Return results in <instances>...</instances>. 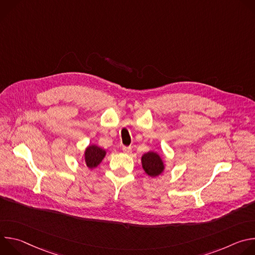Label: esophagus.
Returning a JSON list of instances; mask_svg holds the SVG:
<instances>
[{"mask_svg": "<svg viewBox=\"0 0 255 255\" xmlns=\"http://www.w3.org/2000/svg\"><path fill=\"white\" fill-rule=\"evenodd\" d=\"M122 150H123L124 153H127V154L131 153V151H132L131 147H127V146H123V147H122Z\"/></svg>", "mask_w": 255, "mask_h": 255, "instance_id": "34e87169", "label": "esophagus"}]
</instances>
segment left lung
I'll return each instance as SVG.
<instances>
[{"instance_id":"8db88e82","label":"left lung","mask_w":255,"mask_h":255,"mask_svg":"<svg viewBox=\"0 0 255 255\" xmlns=\"http://www.w3.org/2000/svg\"><path fill=\"white\" fill-rule=\"evenodd\" d=\"M141 164L144 172L150 177L159 176L165 169V164L159 153L148 151L141 157Z\"/></svg>"}]
</instances>
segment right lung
<instances>
[{"label": "right lung", "mask_w": 255, "mask_h": 255, "mask_svg": "<svg viewBox=\"0 0 255 255\" xmlns=\"http://www.w3.org/2000/svg\"><path fill=\"white\" fill-rule=\"evenodd\" d=\"M107 151L96 144H90L85 149L83 159L90 169L96 168L105 158Z\"/></svg>", "instance_id": "obj_1"}]
</instances>
